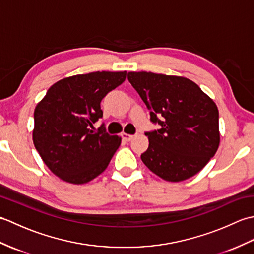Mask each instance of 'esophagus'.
I'll return each mask as SVG.
<instances>
[{
	"instance_id": "34e87169",
	"label": "esophagus",
	"mask_w": 254,
	"mask_h": 254,
	"mask_svg": "<svg viewBox=\"0 0 254 254\" xmlns=\"http://www.w3.org/2000/svg\"><path fill=\"white\" fill-rule=\"evenodd\" d=\"M121 136H122V139H123V141H126V142H130L131 139L133 138V136H134V135H131V134H127V133H122V134H121Z\"/></svg>"
}]
</instances>
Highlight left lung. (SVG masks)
I'll return each mask as SVG.
<instances>
[{
    "instance_id": "1",
    "label": "left lung",
    "mask_w": 254,
    "mask_h": 254,
    "mask_svg": "<svg viewBox=\"0 0 254 254\" xmlns=\"http://www.w3.org/2000/svg\"><path fill=\"white\" fill-rule=\"evenodd\" d=\"M128 82L159 128L145 132L149 145L141 159L155 175L171 182L201 171L219 145L218 109L198 86L181 76L130 72Z\"/></svg>"
}]
</instances>
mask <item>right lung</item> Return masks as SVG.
Here are the masks:
<instances>
[{
	"mask_svg": "<svg viewBox=\"0 0 254 254\" xmlns=\"http://www.w3.org/2000/svg\"><path fill=\"white\" fill-rule=\"evenodd\" d=\"M127 72H93L63 78L48 89L34 112L35 147L53 174L74 185L93 180L104 171L121 144L102 123L100 102L121 85Z\"/></svg>",
	"mask_w": 254,
	"mask_h": 254,
	"instance_id": "add662e5",
	"label": "right lung"
}]
</instances>
